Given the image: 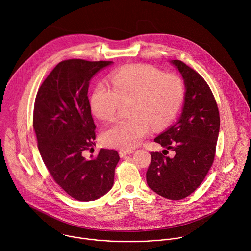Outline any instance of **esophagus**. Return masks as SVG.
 I'll return each instance as SVG.
<instances>
[{"mask_svg": "<svg viewBox=\"0 0 251 251\" xmlns=\"http://www.w3.org/2000/svg\"><path fill=\"white\" fill-rule=\"evenodd\" d=\"M134 151L133 150H126V149H121L120 151H119V155H120V157L121 158H123L124 156H126V155H129V154H132Z\"/></svg>", "mask_w": 251, "mask_h": 251, "instance_id": "1", "label": "esophagus"}]
</instances>
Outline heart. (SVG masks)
<instances>
[{"label": "heart", "instance_id": "b5f03b06", "mask_svg": "<svg viewBox=\"0 0 251 251\" xmlns=\"http://www.w3.org/2000/svg\"><path fill=\"white\" fill-rule=\"evenodd\" d=\"M106 83L96 86L91 96L92 111L103 120H113L122 101H129V116L114 123L103 136L104 144L131 149L150 132L168 125L184 100L185 82L176 74L146 64H135L116 70Z\"/></svg>", "mask_w": 251, "mask_h": 251}]
</instances>
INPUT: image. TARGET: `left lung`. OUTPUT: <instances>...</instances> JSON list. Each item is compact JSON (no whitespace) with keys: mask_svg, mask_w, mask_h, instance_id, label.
Masks as SVG:
<instances>
[{"mask_svg":"<svg viewBox=\"0 0 251 251\" xmlns=\"http://www.w3.org/2000/svg\"><path fill=\"white\" fill-rule=\"evenodd\" d=\"M187 88L183 113L173 126L154 139L166 148L151 152L146 173L151 190L169 200H182L202 183L216 156L220 112L212 91L195 69L181 60H172ZM168 150L175 155L166 156Z\"/></svg>","mask_w":251,"mask_h":251,"instance_id":"8db88e82","label":"left lung"}]
</instances>
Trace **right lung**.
<instances>
[{
  "label": "right lung",
  "instance_id": "obj_1",
  "mask_svg": "<svg viewBox=\"0 0 251 251\" xmlns=\"http://www.w3.org/2000/svg\"><path fill=\"white\" fill-rule=\"evenodd\" d=\"M112 61L73 58L60 61L35 96L33 129L43 161L53 181L71 198L94 201L113 186L120 160L115 150L101 149L95 159L83 156L95 145L88 99L91 77Z\"/></svg>",
  "mask_w": 251,
  "mask_h": 251
}]
</instances>
